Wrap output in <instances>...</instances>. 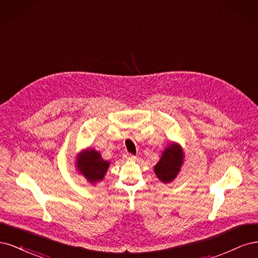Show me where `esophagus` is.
I'll return each mask as SVG.
<instances>
[{"mask_svg": "<svg viewBox=\"0 0 258 258\" xmlns=\"http://www.w3.org/2000/svg\"><path fill=\"white\" fill-rule=\"evenodd\" d=\"M124 157H126V159H128V160H136L137 159V156L132 155L130 153H127L126 155H124Z\"/></svg>", "mask_w": 258, "mask_h": 258, "instance_id": "1", "label": "esophagus"}]
</instances>
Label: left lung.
I'll return each mask as SVG.
<instances>
[{
	"label": "left lung",
	"mask_w": 258,
	"mask_h": 258,
	"mask_svg": "<svg viewBox=\"0 0 258 258\" xmlns=\"http://www.w3.org/2000/svg\"><path fill=\"white\" fill-rule=\"evenodd\" d=\"M182 163L183 153L181 147L176 144H171L162 153L160 160L155 166V173L160 181L163 183H169L175 178Z\"/></svg>",
	"instance_id": "1"
}]
</instances>
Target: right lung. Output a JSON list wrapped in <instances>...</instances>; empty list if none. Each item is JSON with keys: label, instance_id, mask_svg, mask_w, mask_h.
Returning a JSON list of instances; mask_svg holds the SVG:
<instances>
[{"label": "right lung", "instance_id": "add662e5", "mask_svg": "<svg viewBox=\"0 0 258 258\" xmlns=\"http://www.w3.org/2000/svg\"><path fill=\"white\" fill-rule=\"evenodd\" d=\"M108 166L110 162L105 161L95 150H87L77 158V169L90 183L102 179Z\"/></svg>", "mask_w": 258, "mask_h": 258}]
</instances>
